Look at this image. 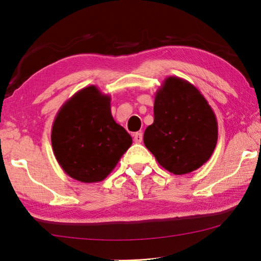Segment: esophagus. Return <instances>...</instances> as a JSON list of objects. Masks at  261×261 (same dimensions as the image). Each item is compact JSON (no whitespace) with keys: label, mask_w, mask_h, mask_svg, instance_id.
Segmentation results:
<instances>
[{"label":"esophagus","mask_w":261,"mask_h":261,"mask_svg":"<svg viewBox=\"0 0 261 261\" xmlns=\"http://www.w3.org/2000/svg\"><path fill=\"white\" fill-rule=\"evenodd\" d=\"M134 139H135V142L140 143V142L142 141V139H143L142 132H141V131H140V132H136V134L134 135Z\"/></svg>","instance_id":"esophagus-1"}]
</instances>
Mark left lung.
Listing matches in <instances>:
<instances>
[{"label":"left lung","instance_id":"8db88e82","mask_svg":"<svg viewBox=\"0 0 261 261\" xmlns=\"http://www.w3.org/2000/svg\"><path fill=\"white\" fill-rule=\"evenodd\" d=\"M153 115L143 142L164 168L182 175L207 162L218 141V123L197 88L169 77L154 98Z\"/></svg>","mask_w":261,"mask_h":261}]
</instances>
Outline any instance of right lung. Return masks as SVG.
I'll list each match as a JSON object with an SVG mask.
<instances>
[{
	"mask_svg": "<svg viewBox=\"0 0 261 261\" xmlns=\"http://www.w3.org/2000/svg\"><path fill=\"white\" fill-rule=\"evenodd\" d=\"M51 143L66 174L80 181L95 182L113 170L132 138L113 120L110 97L90 86L60 109L53 125Z\"/></svg>",
	"mask_w": 261,
	"mask_h": 261,
	"instance_id": "right-lung-1",
	"label": "right lung"
}]
</instances>
